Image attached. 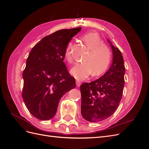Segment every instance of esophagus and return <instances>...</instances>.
<instances>
[{"mask_svg": "<svg viewBox=\"0 0 149 149\" xmlns=\"http://www.w3.org/2000/svg\"><path fill=\"white\" fill-rule=\"evenodd\" d=\"M76 86H77L78 87H79V86H80V85H81V82L78 80H76Z\"/></svg>", "mask_w": 149, "mask_h": 149, "instance_id": "1", "label": "esophagus"}]
</instances>
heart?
I'll return each instance as SVG.
<instances>
[{"label":"heart","instance_id":"1","mask_svg":"<svg viewBox=\"0 0 149 149\" xmlns=\"http://www.w3.org/2000/svg\"><path fill=\"white\" fill-rule=\"evenodd\" d=\"M82 38L90 52L84 57V62L75 64L71 70V74L78 80L87 79L93 73L94 76L104 73L109 67L112 58L110 49L103 44L97 33H86ZM71 48L72 42H70L65 52V58L68 63L73 62Z\"/></svg>","mask_w":149,"mask_h":149}]
</instances>
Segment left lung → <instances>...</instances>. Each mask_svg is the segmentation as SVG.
<instances>
[{
    "label": "left lung",
    "instance_id": "1",
    "mask_svg": "<svg viewBox=\"0 0 149 149\" xmlns=\"http://www.w3.org/2000/svg\"><path fill=\"white\" fill-rule=\"evenodd\" d=\"M113 54L112 63L100 78L80 86L81 112L89 122H100L109 118L119 106L124 86L125 66L120 51L109 40Z\"/></svg>",
    "mask_w": 149,
    "mask_h": 149
}]
</instances>
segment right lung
I'll list each match as a JSON object with an SVG mask.
<instances>
[{
  "instance_id": "1",
  "label": "right lung",
  "mask_w": 149,
  "mask_h": 149,
  "mask_svg": "<svg viewBox=\"0 0 149 149\" xmlns=\"http://www.w3.org/2000/svg\"><path fill=\"white\" fill-rule=\"evenodd\" d=\"M81 28L63 29L46 36L31 49L23 72L22 97L35 118L52 119L65 93L76 86L64 63L65 52Z\"/></svg>"
}]
</instances>
